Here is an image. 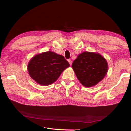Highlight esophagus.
<instances>
[{
	"instance_id": "34e87169",
	"label": "esophagus",
	"mask_w": 131,
	"mask_h": 131,
	"mask_svg": "<svg viewBox=\"0 0 131 131\" xmlns=\"http://www.w3.org/2000/svg\"><path fill=\"white\" fill-rule=\"evenodd\" d=\"M68 62H69V64H70V65L71 66V64H72V61H71V60H68Z\"/></svg>"
}]
</instances>
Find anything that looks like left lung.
<instances>
[{"instance_id": "obj_1", "label": "left lung", "mask_w": 131, "mask_h": 131, "mask_svg": "<svg viewBox=\"0 0 131 131\" xmlns=\"http://www.w3.org/2000/svg\"><path fill=\"white\" fill-rule=\"evenodd\" d=\"M72 68L83 85L92 87L104 78L107 72L108 63L98 53L83 52L73 61Z\"/></svg>"}]
</instances>
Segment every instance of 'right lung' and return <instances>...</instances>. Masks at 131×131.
<instances>
[{
	"instance_id": "add662e5",
	"label": "right lung",
	"mask_w": 131,
	"mask_h": 131,
	"mask_svg": "<svg viewBox=\"0 0 131 131\" xmlns=\"http://www.w3.org/2000/svg\"><path fill=\"white\" fill-rule=\"evenodd\" d=\"M69 66L63 56L48 51L31 58L27 65V70L38 84L48 85L56 81L62 71Z\"/></svg>"
}]
</instances>
